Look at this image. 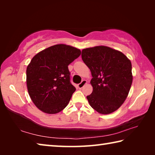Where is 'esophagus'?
Wrapping results in <instances>:
<instances>
[{
	"mask_svg": "<svg viewBox=\"0 0 155 155\" xmlns=\"http://www.w3.org/2000/svg\"><path fill=\"white\" fill-rule=\"evenodd\" d=\"M85 84H87V81H86V80H83L82 81H81V83H79L78 85V87L79 88V89L83 88L84 87V85H85Z\"/></svg>",
	"mask_w": 155,
	"mask_h": 155,
	"instance_id": "1",
	"label": "esophagus"
}]
</instances>
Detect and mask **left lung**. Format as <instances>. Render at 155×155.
<instances>
[{
  "label": "left lung",
  "mask_w": 155,
  "mask_h": 155,
  "mask_svg": "<svg viewBox=\"0 0 155 155\" xmlns=\"http://www.w3.org/2000/svg\"><path fill=\"white\" fill-rule=\"evenodd\" d=\"M81 57L93 77L92 93L87 96L90 106L101 114L116 111L132 85L130 61L122 52L104 46L83 49Z\"/></svg>",
  "instance_id": "left-lung-1"
}]
</instances>
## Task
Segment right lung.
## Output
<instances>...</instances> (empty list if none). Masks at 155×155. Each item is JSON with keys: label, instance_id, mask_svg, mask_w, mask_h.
Listing matches in <instances>:
<instances>
[{"label": "right lung", "instance_id": "add662e5", "mask_svg": "<svg viewBox=\"0 0 155 155\" xmlns=\"http://www.w3.org/2000/svg\"><path fill=\"white\" fill-rule=\"evenodd\" d=\"M74 47L57 44L35 54L27 68L28 92L41 111L54 114L62 111L76 88L70 83L68 65L81 55Z\"/></svg>", "mask_w": 155, "mask_h": 155}]
</instances>
